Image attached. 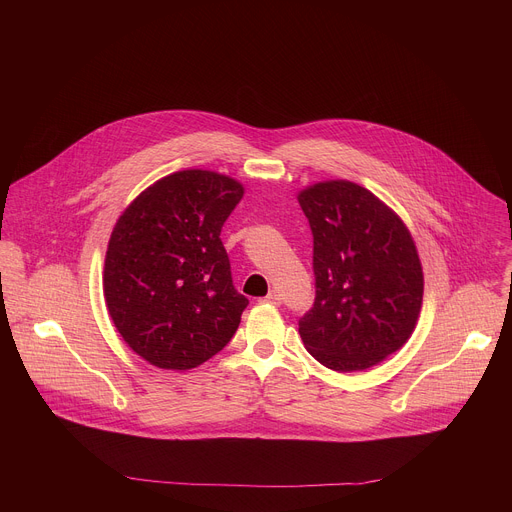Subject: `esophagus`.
<instances>
[{"label": "esophagus", "instance_id": "34e87169", "mask_svg": "<svg viewBox=\"0 0 512 512\" xmlns=\"http://www.w3.org/2000/svg\"><path fill=\"white\" fill-rule=\"evenodd\" d=\"M263 302H267V304H273V306H279L281 304V296H279V291H269V294L263 298Z\"/></svg>", "mask_w": 512, "mask_h": 512}]
</instances>
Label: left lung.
<instances>
[{"label": "left lung", "instance_id": "obj_1", "mask_svg": "<svg viewBox=\"0 0 512 512\" xmlns=\"http://www.w3.org/2000/svg\"><path fill=\"white\" fill-rule=\"evenodd\" d=\"M314 235V306L300 318L308 352L338 373L371 369L411 336L423 271L401 218L348 180L298 194Z\"/></svg>", "mask_w": 512, "mask_h": 512}]
</instances>
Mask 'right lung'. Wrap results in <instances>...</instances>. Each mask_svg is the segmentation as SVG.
I'll use <instances>...</instances> for the list:
<instances>
[{"label":"right lung","mask_w":512,"mask_h":512,"mask_svg":"<svg viewBox=\"0 0 512 512\" xmlns=\"http://www.w3.org/2000/svg\"><path fill=\"white\" fill-rule=\"evenodd\" d=\"M243 186L208 170L174 172L119 216L105 257V302L133 352L188 371L221 352L249 300L221 241Z\"/></svg>","instance_id":"right-lung-1"}]
</instances>
